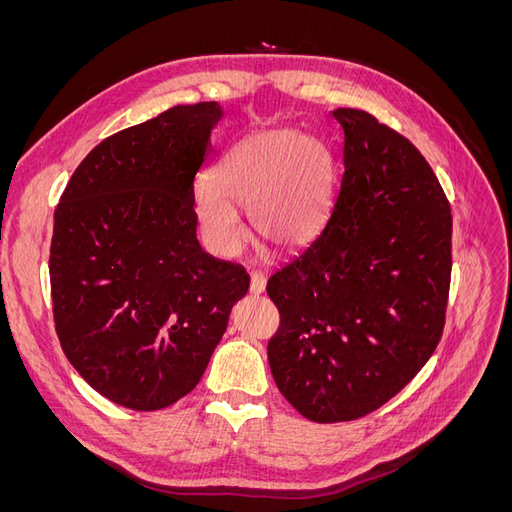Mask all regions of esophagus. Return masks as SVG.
<instances>
[{
  "instance_id": "obj_1",
  "label": "esophagus",
  "mask_w": 512,
  "mask_h": 512,
  "mask_svg": "<svg viewBox=\"0 0 512 512\" xmlns=\"http://www.w3.org/2000/svg\"><path fill=\"white\" fill-rule=\"evenodd\" d=\"M265 288H267V277L262 275V273L252 271L250 273V292L252 294H260V292H265Z\"/></svg>"
}]
</instances>
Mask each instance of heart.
Here are the masks:
<instances>
[{
  "mask_svg": "<svg viewBox=\"0 0 512 512\" xmlns=\"http://www.w3.org/2000/svg\"><path fill=\"white\" fill-rule=\"evenodd\" d=\"M331 198V158L309 138L265 132L247 138L196 188V215L207 245L220 256H235L247 230L241 209L267 243L292 250L316 237Z\"/></svg>",
  "mask_w": 512,
  "mask_h": 512,
  "instance_id": "1",
  "label": "heart"
}]
</instances>
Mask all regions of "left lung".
I'll return each instance as SVG.
<instances>
[{
    "instance_id": "8db88e82",
    "label": "left lung",
    "mask_w": 512,
    "mask_h": 512,
    "mask_svg": "<svg viewBox=\"0 0 512 512\" xmlns=\"http://www.w3.org/2000/svg\"><path fill=\"white\" fill-rule=\"evenodd\" d=\"M344 175L329 222L267 282L277 389L316 423L356 421L395 397L438 348L451 288L453 215L406 136L337 108Z\"/></svg>"
}]
</instances>
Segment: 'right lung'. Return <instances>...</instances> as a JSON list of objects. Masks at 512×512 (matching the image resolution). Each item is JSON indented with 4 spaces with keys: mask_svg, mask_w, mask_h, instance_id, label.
<instances>
[{
    "mask_svg": "<svg viewBox=\"0 0 512 512\" xmlns=\"http://www.w3.org/2000/svg\"><path fill=\"white\" fill-rule=\"evenodd\" d=\"M218 102L173 106L87 153L55 209V331L106 399L151 412L203 378L250 275L196 239L194 179L213 158Z\"/></svg>",
    "mask_w": 512,
    "mask_h": 512,
    "instance_id": "obj_1",
    "label": "right lung"
}]
</instances>
